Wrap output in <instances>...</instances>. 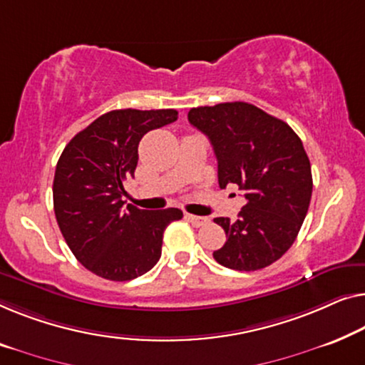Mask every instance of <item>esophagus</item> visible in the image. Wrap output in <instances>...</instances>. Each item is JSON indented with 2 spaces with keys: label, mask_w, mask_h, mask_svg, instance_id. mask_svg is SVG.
I'll use <instances>...</instances> for the list:
<instances>
[{
  "label": "esophagus",
  "mask_w": 365,
  "mask_h": 365,
  "mask_svg": "<svg viewBox=\"0 0 365 365\" xmlns=\"http://www.w3.org/2000/svg\"><path fill=\"white\" fill-rule=\"evenodd\" d=\"M186 219L191 222L194 227H202L209 222L207 217H200V215H192V214H186Z\"/></svg>",
  "instance_id": "34e87169"
}]
</instances>
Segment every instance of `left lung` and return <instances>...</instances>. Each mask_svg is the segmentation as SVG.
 Instances as JSON below:
<instances>
[{"label": "left lung", "instance_id": "1", "mask_svg": "<svg viewBox=\"0 0 365 365\" xmlns=\"http://www.w3.org/2000/svg\"><path fill=\"white\" fill-rule=\"evenodd\" d=\"M187 120L210 140L219 186L232 182L245 192L239 219H214L227 235L212 253L215 262L239 272L272 265L293 245L313 192L299 136L283 120L245 102L191 108Z\"/></svg>", "mask_w": 365, "mask_h": 365}]
</instances>
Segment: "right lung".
I'll return each mask as SVG.
<instances>
[{"label": "right lung", "mask_w": 365, "mask_h": 365, "mask_svg": "<svg viewBox=\"0 0 365 365\" xmlns=\"http://www.w3.org/2000/svg\"><path fill=\"white\" fill-rule=\"evenodd\" d=\"M178 120L166 110H112L68 141L54 174V212L68 248L87 270L112 282L150 272L161 257L163 234L182 212L143 210L121 200L138 165L148 131Z\"/></svg>", "instance_id": "add662e5"}]
</instances>
